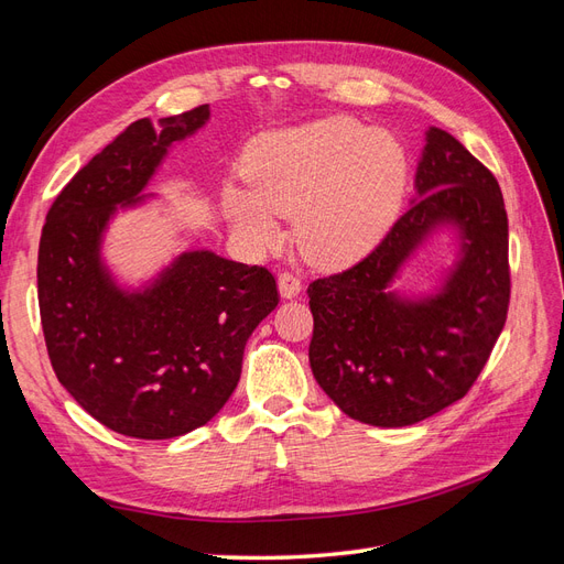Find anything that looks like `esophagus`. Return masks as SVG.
<instances>
[{
  "label": "esophagus",
  "mask_w": 564,
  "mask_h": 564,
  "mask_svg": "<svg viewBox=\"0 0 564 564\" xmlns=\"http://www.w3.org/2000/svg\"><path fill=\"white\" fill-rule=\"evenodd\" d=\"M278 289L282 299H296L301 294V280L292 275V272H282L278 278Z\"/></svg>",
  "instance_id": "obj_1"
}]
</instances>
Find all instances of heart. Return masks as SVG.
I'll return each instance as SVG.
<instances>
[{
    "label": "heart",
    "mask_w": 564,
    "mask_h": 564,
    "mask_svg": "<svg viewBox=\"0 0 564 564\" xmlns=\"http://www.w3.org/2000/svg\"><path fill=\"white\" fill-rule=\"evenodd\" d=\"M245 185L226 183L224 212L253 247L280 240L278 216H294V237L317 265L348 263L377 245L400 214L406 152L388 129L334 115L261 133L242 160Z\"/></svg>",
    "instance_id": "obj_1"
}]
</instances>
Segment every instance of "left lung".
Segmentation results:
<instances>
[{
  "instance_id": "obj_1",
  "label": "left lung",
  "mask_w": 564,
  "mask_h": 564,
  "mask_svg": "<svg viewBox=\"0 0 564 564\" xmlns=\"http://www.w3.org/2000/svg\"><path fill=\"white\" fill-rule=\"evenodd\" d=\"M414 197L367 259L308 286L311 369L340 412L402 429L454 404L503 329L508 218L487 169L437 127L425 131ZM448 240L451 265L423 293L398 285L415 256Z\"/></svg>"
}]
</instances>
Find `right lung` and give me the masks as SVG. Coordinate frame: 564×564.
I'll use <instances>...</instances> for the list:
<instances>
[{
	"label": "right lung",
	"instance_id": "obj_1",
	"mask_svg": "<svg viewBox=\"0 0 564 564\" xmlns=\"http://www.w3.org/2000/svg\"><path fill=\"white\" fill-rule=\"evenodd\" d=\"M209 117L199 106L129 124L63 187L42 230L51 367L84 412L127 437L169 440L212 421L240 381L249 336L280 301L265 268L212 249L178 251L135 284L106 259L117 214L162 199L145 187Z\"/></svg>",
	"mask_w": 564,
	"mask_h": 564
}]
</instances>
